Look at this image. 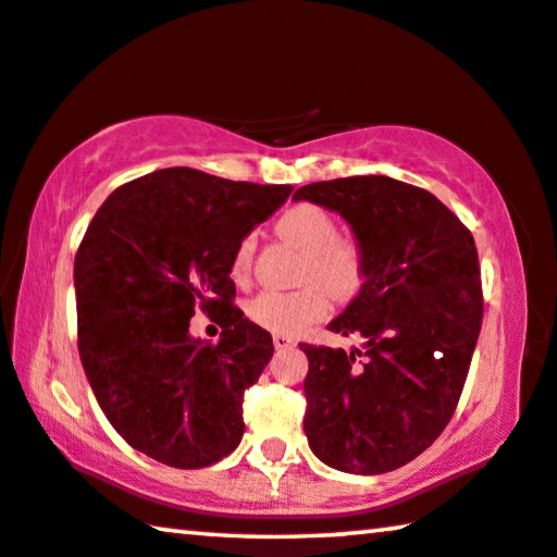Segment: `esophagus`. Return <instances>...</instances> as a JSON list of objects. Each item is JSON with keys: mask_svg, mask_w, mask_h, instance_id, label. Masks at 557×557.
I'll return each mask as SVG.
<instances>
[{"mask_svg": "<svg viewBox=\"0 0 557 557\" xmlns=\"http://www.w3.org/2000/svg\"><path fill=\"white\" fill-rule=\"evenodd\" d=\"M272 344H275V349H293L295 339L285 337V334H275V337H272Z\"/></svg>", "mask_w": 557, "mask_h": 557, "instance_id": "obj_1", "label": "esophagus"}]
</instances>
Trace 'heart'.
I'll return each mask as SVG.
<instances>
[{
  "label": "heart",
  "instance_id": "b5f03b06",
  "mask_svg": "<svg viewBox=\"0 0 557 557\" xmlns=\"http://www.w3.org/2000/svg\"><path fill=\"white\" fill-rule=\"evenodd\" d=\"M277 233L305 252L295 293H262L247 305V317L275 334H299L320 322L330 312V295L349 299L359 295L367 282V250L357 237L339 235L337 220L312 202H297L277 218ZM255 252V235L237 243L231 272L237 282L250 275Z\"/></svg>",
  "mask_w": 557,
  "mask_h": 557
}]
</instances>
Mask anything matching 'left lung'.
<instances>
[{
    "mask_svg": "<svg viewBox=\"0 0 557 557\" xmlns=\"http://www.w3.org/2000/svg\"><path fill=\"white\" fill-rule=\"evenodd\" d=\"M295 200L337 210L367 250V282L330 330L364 349L299 344L305 434L344 473L401 469L434 444L461 399L483 320L469 227L429 190L355 175L302 185Z\"/></svg>",
    "mask_w": 557,
    "mask_h": 557,
    "instance_id": "1",
    "label": "left lung"
}]
</instances>
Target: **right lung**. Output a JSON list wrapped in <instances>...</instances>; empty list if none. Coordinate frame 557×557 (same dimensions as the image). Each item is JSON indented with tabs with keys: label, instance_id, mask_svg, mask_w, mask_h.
I'll return each instance as SVG.
<instances>
[{
	"label": "right lung",
	"instance_id": "add662e5",
	"mask_svg": "<svg viewBox=\"0 0 557 557\" xmlns=\"http://www.w3.org/2000/svg\"><path fill=\"white\" fill-rule=\"evenodd\" d=\"M289 193L163 168L96 210L74 262L78 357L106 419L136 451L202 469L240 444L245 389L275 347L233 305L231 260ZM196 309L224 326L218 345L189 337Z\"/></svg>",
	"mask_w": 557,
	"mask_h": 557
}]
</instances>
